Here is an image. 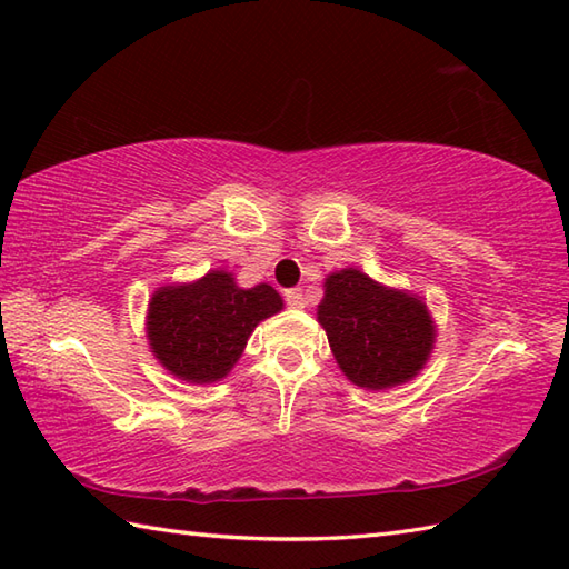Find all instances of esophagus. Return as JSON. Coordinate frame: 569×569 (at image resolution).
Returning a JSON list of instances; mask_svg holds the SVG:
<instances>
[{
	"label": "esophagus",
	"instance_id": "esophagus-1",
	"mask_svg": "<svg viewBox=\"0 0 569 569\" xmlns=\"http://www.w3.org/2000/svg\"><path fill=\"white\" fill-rule=\"evenodd\" d=\"M286 303L291 306V308H296V310L306 308V298H303V291H300V288H291V291H286Z\"/></svg>",
	"mask_w": 569,
	"mask_h": 569
}]
</instances>
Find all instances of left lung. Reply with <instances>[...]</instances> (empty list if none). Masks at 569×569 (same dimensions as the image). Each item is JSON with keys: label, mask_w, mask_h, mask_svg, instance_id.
Instances as JSON below:
<instances>
[{"label": "left lung", "mask_w": 569, "mask_h": 569, "mask_svg": "<svg viewBox=\"0 0 569 569\" xmlns=\"http://www.w3.org/2000/svg\"><path fill=\"white\" fill-rule=\"evenodd\" d=\"M318 322L337 367L367 391L413 381L438 337L422 296L383 286L355 266L325 278Z\"/></svg>", "instance_id": "1"}]
</instances>
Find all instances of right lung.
<instances>
[{
    "instance_id": "add662e5",
    "label": "right lung",
    "mask_w": 569,
    "mask_h": 569,
    "mask_svg": "<svg viewBox=\"0 0 569 569\" xmlns=\"http://www.w3.org/2000/svg\"><path fill=\"white\" fill-rule=\"evenodd\" d=\"M283 310L269 283L237 286L232 271L159 286L149 298L147 340L159 365L188 383H212L234 369L253 328Z\"/></svg>"
}]
</instances>
